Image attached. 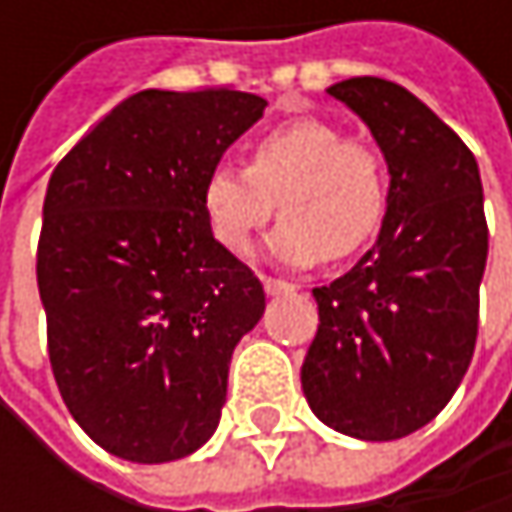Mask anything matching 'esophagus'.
I'll return each instance as SVG.
<instances>
[{"instance_id": "34e87169", "label": "esophagus", "mask_w": 512, "mask_h": 512, "mask_svg": "<svg viewBox=\"0 0 512 512\" xmlns=\"http://www.w3.org/2000/svg\"><path fill=\"white\" fill-rule=\"evenodd\" d=\"M263 290H266L269 296H281V293H293V290H296V284L281 281V278H263Z\"/></svg>"}]
</instances>
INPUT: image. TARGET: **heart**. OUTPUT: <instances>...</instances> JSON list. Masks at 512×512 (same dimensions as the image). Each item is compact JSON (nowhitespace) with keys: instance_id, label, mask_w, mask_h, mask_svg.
Here are the masks:
<instances>
[{"instance_id":"obj_1","label":"heart","mask_w":512,"mask_h":512,"mask_svg":"<svg viewBox=\"0 0 512 512\" xmlns=\"http://www.w3.org/2000/svg\"><path fill=\"white\" fill-rule=\"evenodd\" d=\"M284 219L266 249L284 266L358 255L382 228L388 168L376 148L347 139L323 118H296L249 148L246 168L219 162L201 183V210L213 240L246 255L257 231Z\"/></svg>"}]
</instances>
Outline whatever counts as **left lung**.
<instances>
[{"mask_svg": "<svg viewBox=\"0 0 512 512\" xmlns=\"http://www.w3.org/2000/svg\"><path fill=\"white\" fill-rule=\"evenodd\" d=\"M326 94L367 124L391 180L373 249L314 287L320 326L302 391L326 427L391 442L448 406L474 356L489 252L483 186L460 136L403 85L356 76Z\"/></svg>", "mask_w": 512, "mask_h": 512, "instance_id": "1", "label": "left lung"}]
</instances>
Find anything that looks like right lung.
<instances>
[{
	"mask_svg": "<svg viewBox=\"0 0 512 512\" xmlns=\"http://www.w3.org/2000/svg\"><path fill=\"white\" fill-rule=\"evenodd\" d=\"M263 109L246 91L148 88L52 171L38 243L52 373L76 424L121 460L189 457L219 427L234 347L266 296L213 240L201 183Z\"/></svg>",
	"mask_w": 512,
	"mask_h": 512,
	"instance_id": "obj_1",
	"label": "right lung"
}]
</instances>
